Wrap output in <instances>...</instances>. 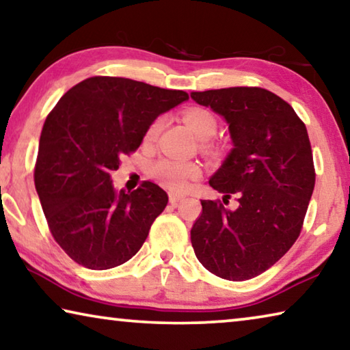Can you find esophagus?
Returning <instances> with one entry per match:
<instances>
[{
  "mask_svg": "<svg viewBox=\"0 0 350 350\" xmlns=\"http://www.w3.org/2000/svg\"><path fill=\"white\" fill-rule=\"evenodd\" d=\"M185 196L184 195H179V193H170V202L171 204H177L179 201H182Z\"/></svg>",
  "mask_w": 350,
  "mask_h": 350,
  "instance_id": "34e87169",
  "label": "esophagus"
}]
</instances>
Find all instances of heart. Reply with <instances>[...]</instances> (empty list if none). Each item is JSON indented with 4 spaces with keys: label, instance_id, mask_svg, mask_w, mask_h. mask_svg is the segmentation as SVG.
<instances>
[{
    "label": "heart",
    "instance_id": "heart-1",
    "mask_svg": "<svg viewBox=\"0 0 350 350\" xmlns=\"http://www.w3.org/2000/svg\"><path fill=\"white\" fill-rule=\"evenodd\" d=\"M184 121L199 140L212 138L218 127L215 116L205 109L187 110L184 113ZM160 127H162V120H155L146 132L148 140H152L159 134ZM151 174L165 188H170L173 191H184L201 177V166L190 160L160 159L151 166Z\"/></svg>",
    "mask_w": 350,
    "mask_h": 350
}]
</instances>
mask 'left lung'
I'll use <instances>...</instances> for the list:
<instances>
[{
  "label": "left lung",
  "mask_w": 350,
  "mask_h": 350,
  "mask_svg": "<svg viewBox=\"0 0 350 350\" xmlns=\"http://www.w3.org/2000/svg\"><path fill=\"white\" fill-rule=\"evenodd\" d=\"M229 124L230 152L210 177L216 191L240 196L230 210L201 201L191 246L210 273L247 280L265 273L295 245L314 188L307 127L273 92L230 87L191 92Z\"/></svg>",
  "instance_id": "1"
}]
</instances>
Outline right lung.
<instances>
[{
	"mask_svg": "<svg viewBox=\"0 0 350 350\" xmlns=\"http://www.w3.org/2000/svg\"><path fill=\"white\" fill-rule=\"evenodd\" d=\"M187 99L182 90L96 76L70 88L48 115L36 190L54 240L76 263L110 269L140 251L168 195L152 182L116 190L110 173L159 115Z\"/></svg>",
	"mask_w": 350,
	"mask_h": 350,
	"instance_id": "obj_1",
	"label": "right lung"
}]
</instances>
